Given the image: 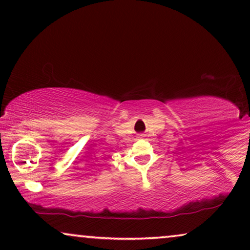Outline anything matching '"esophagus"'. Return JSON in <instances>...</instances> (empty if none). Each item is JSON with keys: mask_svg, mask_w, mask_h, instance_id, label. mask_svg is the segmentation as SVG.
Listing matches in <instances>:
<instances>
[{"mask_svg": "<svg viewBox=\"0 0 250 250\" xmlns=\"http://www.w3.org/2000/svg\"><path fill=\"white\" fill-rule=\"evenodd\" d=\"M138 136L140 139H142V138H145V134H143V133H140V134H138Z\"/></svg>", "mask_w": 250, "mask_h": 250, "instance_id": "obj_1", "label": "esophagus"}]
</instances>
